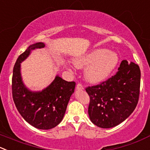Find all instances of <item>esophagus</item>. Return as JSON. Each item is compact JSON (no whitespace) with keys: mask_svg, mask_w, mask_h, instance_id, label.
<instances>
[{"mask_svg":"<svg viewBox=\"0 0 150 150\" xmlns=\"http://www.w3.org/2000/svg\"><path fill=\"white\" fill-rule=\"evenodd\" d=\"M76 88L78 90H81V89H83V86L81 83H78L76 86Z\"/></svg>","mask_w":150,"mask_h":150,"instance_id":"obj_1","label":"esophagus"}]
</instances>
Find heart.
<instances>
[{
    "mask_svg": "<svg viewBox=\"0 0 150 150\" xmlns=\"http://www.w3.org/2000/svg\"><path fill=\"white\" fill-rule=\"evenodd\" d=\"M119 57L114 52L105 48H97L74 59L77 68L84 70V78L87 82L97 84L107 79L117 67Z\"/></svg>",
    "mask_w": 150,
    "mask_h": 150,
    "instance_id": "1",
    "label": "heart"
}]
</instances>
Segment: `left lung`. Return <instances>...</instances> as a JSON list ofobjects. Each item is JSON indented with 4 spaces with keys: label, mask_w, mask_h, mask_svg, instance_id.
Wrapping results in <instances>:
<instances>
[{
    "label": "left lung",
    "mask_w": 150,
    "mask_h": 150,
    "mask_svg": "<svg viewBox=\"0 0 150 150\" xmlns=\"http://www.w3.org/2000/svg\"><path fill=\"white\" fill-rule=\"evenodd\" d=\"M141 71L139 65L123 60L116 75L86 88L90 97L88 113L93 124L110 128L124 122L138 104Z\"/></svg>",
    "instance_id": "left-lung-1"
}]
</instances>
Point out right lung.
I'll use <instances>...</instances> for the list:
<instances>
[{
    "mask_svg": "<svg viewBox=\"0 0 150 150\" xmlns=\"http://www.w3.org/2000/svg\"><path fill=\"white\" fill-rule=\"evenodd\" d=\"M43 42L31 45L17 59L12 75V97L17 110L30 125L41 130L57 126L63 120L67 104L75 87L74 81L68 82L56 75L54 81L41 91H32L23 83L20 63L35 49L43 48Z\"/></svg>",
    "mask_w": 150,
    "mask_h": 150,
    "instance_id": "add662e5",
    "label": "right lung"
}]
</instances>
